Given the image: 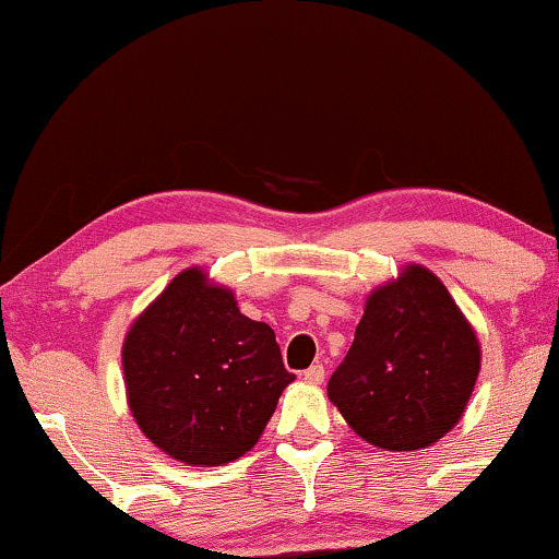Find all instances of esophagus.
<instances>
[{"label":"esophagus","instance_id":"1","mask_svg":"<svg viewBox=\"0 0 559 559\" xmlns=\"http://www.w3.org/2000/svg\"><path fill=\"white\" fill-rule=\"evenodd\" d=\"M302 379L308 381V384H323V379H325V369L320 364H316V366H310L308 371H302Z\"/></svg>","mask_w":559,"mask_h":559}]
</instances>
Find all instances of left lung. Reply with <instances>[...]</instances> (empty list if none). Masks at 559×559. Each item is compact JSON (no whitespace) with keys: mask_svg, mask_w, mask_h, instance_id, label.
I'll list each match as a JSON object with an SVG mask.
<instances>
[{"mask_svg":"<svg viewBox=\"0 0 559 559\" xmlns=\"http://www.w3.org/2000/svg\"><path fill=\"white\" fill-rule=\"evenodd\" d=\"M478 371V335L448 287L427 266L404 264L366 297L328 400L358 438L407 453L461 423Z\"/></svg>","mask_w":559,"mask_h":559,"instance_id":"left-lung-1","label":"left lung"}]
</instances>
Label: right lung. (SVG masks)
Segmentation results:
<instances>
[{
  "instance_id": "right-lung-1",
  "label": "right lung",
  "mask_w": 559,
  "mask_h": 559,
  "mask_svg": "<svg viewBox=\"0 0 559 559\" xmlns=\"http://www.w3.org/2000/svg\"><path fill=\"white\" fill-rule=\"evenodd\" d=\"M127 402L152 445L211 468L249 453L295 373L274 331L201 266L175 274L121 346Z\"/></svg>"
}]
</instances>
